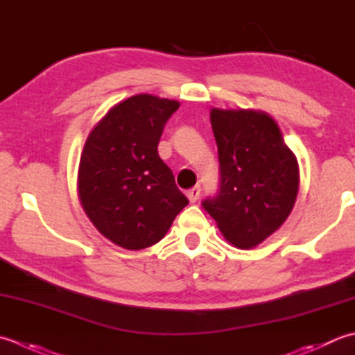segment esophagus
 Instances as JSON below:
<instances>
[{
	"mask_svg": "<svg viewBox=\"0 0 355 355\" xmlns=\"http://www.w3.org/2000/svg\"><path fill=\"white\" fill-rule=\"evenodd\" d=\"M199 194H200V187H193L191 190L187 191V198L191 202V204H194V202L199 199Z\"/></svg>",
	"mask_w": 355,
	"mask_h": 355,
	"instance_id": "esophagus-1",
	"label": "esophagus"
}]
</instances>
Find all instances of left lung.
<instances>
[{
	"label": "left lung",
	"mask_w": 355,
	"mask_h": 355,
	"mask_svg": "<svg viewBox=\"0 0 355 355\" xmlns=\"http://www.w3.org/2000/svg\"><path fill=\"white\" fill-rule=\"evenodd\" d=\"M220 162V193L204 208L233 247L250 250L284 225L297 199V157L277 122L254 108L209 112Z\"/></svg>",
	"instance_id": "left-lung-1"
}]
</instances>
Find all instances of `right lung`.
<instances>
[{"mask_svg":"<svg viewBox=\"0 0 355 355\" xmlns=\"http://www.w3.org/2000/svg\"><path fill=\"white\" fill-rule=\"evenodd\" d=\"M175 99L148 93L114 104L92 128L78 168V198L101 234L124 250H144L167 234L188 199L157 155Z\"/></svg>","mask_w":355,"mask_h":355,"instance_id":"add662e5","label":"right lung"}]
</instances>
